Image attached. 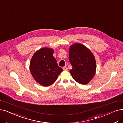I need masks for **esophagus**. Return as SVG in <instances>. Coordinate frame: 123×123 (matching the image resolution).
I'll return each instance as SVG.
<instances>
[{
  "mask_svg": "<svg viewBox=\"0 0 123 123\" xmlns=\"http://www.w3.org/2000/svg\"><path fill=\"white\" fill-rule=\"evenodd\" d=\"M63 69L64 70L67 71V70H68V68L67 67H66V66H64V67H63Z\"/></svg>",
  "mask_w": 123,
  "mask_h": 123,
  "instance_id": "1",
  "label": "esophagus"
}]
</instances>
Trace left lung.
Here are the masks:
<instances>
[{"label":"left lung","instance_id":"1","mask_svg":"<svg viewBox=\"0 0 123 123\" xmlns=\"http://www.w3.org/2000/svg\"><path fill=\"white\" fill-rule=\"evenodd\" d=\"M69 60L72 66L69 71L73 78L80 84H87L96 71V62L92 52L81 44H74L69 49Z\"/></svg>","mask_w":123,"mask_h":123}]
</instances>
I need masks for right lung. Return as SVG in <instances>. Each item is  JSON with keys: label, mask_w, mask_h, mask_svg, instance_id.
<instances>
[{"label": "right lung", "mask_w": 123, "mask_h": 123, "mask_svg": "<svg viewBox=\"0 0 123 123\" xmlns=\"http://www.w3.org/2000/svg\"><path fill=\"white\" fill-rule=\"evenodd\" d=\"M53 53V49L43 48L35 52L30 62V69L32 76L44 86L54 83L63 71L58 65Z\"/></svg>", "instance_id": "right-lung-1"}]
</instances>
